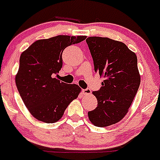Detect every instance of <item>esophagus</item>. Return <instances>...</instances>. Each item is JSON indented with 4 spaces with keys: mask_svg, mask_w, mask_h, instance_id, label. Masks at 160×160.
Instances as JSON below:
<instances>
[{
    "mask_svg": "<svg viewBox=\"0 0 160 160\" xmlns=\"http://www.w3.org/2000/svg\"><path fill=\"white\" fill-rule=\"evenodd\" d=\"M82 92H83V94H84V95H89V94H91V90H90L89 88L83 89Z\"/></svg>",
    "mask_w": 160,
    "mask_h": 160,
    "instance_id": "1",
    "label": "esophagus"
}]
</instances>
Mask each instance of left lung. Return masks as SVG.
Wrapping results in <instances>:
<instances>
[{
	"label": "left lung",
	"mask_w": 160,
	"mask_h": 160,
	"mask_svg": "<svg viewBox=\"0 0 160 160\" xmlns=\"http://www.w3.org/2000/svg\"><path fill=\"white\" fill-rule=\"evenodd\" d=\"M86 42L94 71L104 78L101 88L93 92L98 106L88 112L89 119L98 128L108 127L122 119L138 91L137 57L125 44L111 38L90 37Z\"/></svg>",
	"instance_id": "8db88e82"
}]
</instances>
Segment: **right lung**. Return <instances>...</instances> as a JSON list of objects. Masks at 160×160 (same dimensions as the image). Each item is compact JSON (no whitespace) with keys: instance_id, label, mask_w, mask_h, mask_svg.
Wrapping results in <instances>:
<instances>
[{"instance_id":"add662e5","label":"right lung","mask_w":160,"mask_h":160,"mask_svg":"<svg viewBox=\"0 0 160 160\" xmlns=\"http://www.w3.org/2000/svg\"><path fill=\"white\" fill-rule=\"evenodd\" d=\"M86 36L58 35L36 41L20 57L16 85L25 107L37 119L53 123L81 91L76 84L55 78L62 67V52L67 46L82 42Z\"/></svg>"}]
</instances>
